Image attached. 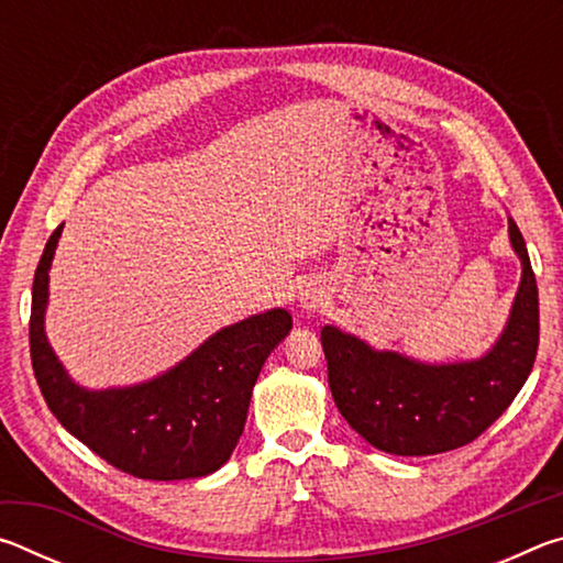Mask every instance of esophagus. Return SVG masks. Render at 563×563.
Instances as JSON below:
<instances>
[{"mask_svg":"<svg viewBox=\"0 0 563 563\" xmlns=\"http://www.w3.org/2000/svg\"><path fill=\"white\" fill-rule=\"evenodd\" d=\"M322 305H325V292H322V288H318L316 283L302 285L298 292V308L302 312H316Z\"/></svg>","mask_w":563,"mask_h":563,"instance_id":"obj_1","label":"esophagus"}]
</instances>
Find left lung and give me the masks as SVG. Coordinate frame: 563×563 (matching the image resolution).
Instances as JSON below:
<instances>
[{
  "label": "left lung",
  "instance_id": "left-lung-1",
  "mask_svg": "<svg viewBox=\"0 0 563 563\" xmlns=\"http://www.w3.org/2000/svg\"><path fill=\"white\" fill-rule=\"evenodd\" d=\"M509 241L521 261V283L507 328L479 360L427 365L322 328L330 393L362 440L399 456L450 452L474 442L514 402L537 360L539 290L511 218Z\"/></svg>",
  "mask_w": 563,
  "mask_h": 563
}]
</instances>
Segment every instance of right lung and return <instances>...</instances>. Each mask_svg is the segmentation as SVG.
Returning <instances> with one entry per match:
<instances>
[{"mask_svg": "<svg viewBox=\"0 0 563 563\" xmlns=\"http://www.w3.org/2000/svg\"><path fill=\"white\" fill-rule=\"evenodd\" d=\"M62 228L49 235L36 265L30 320L34 377L52 415L101 460L139 479H196L221 470L243 434L263 362L292 328L290 312L275 308L218 330L148 383L84 389L66 375L44 332Z\"/></svg>", "mask_w": 563, "mask_h": 563, "instance_id": "obj_1", "label": "right lung"}]
</instances>
